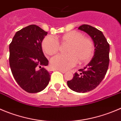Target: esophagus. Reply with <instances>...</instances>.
I'll return each mask as SVG.
<instances>
[{"label":"esophagus","mask_w":121,"mask_h":121,"mask_svg":"<svg viewBox=\"0 0 121 121\" xmlns=\"http://www.w3.org/2000/svg\"><path fill=\"white\" fill-rule=\"evenodd\" d=\"M58 71H60V72H61L62 73H65L66 72V71H64V70H58Z\"/></svg>","instance_id":"esophagus-1"}]
</instances>
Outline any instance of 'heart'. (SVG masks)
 <instances>
[{
	"label": "heart",
	"instance_id": "obj_1",
	"mask_svg": "<svg viewBox=\"0 0 121 121\" xmlns=\"http://www.w3.org/2000/svg\"><path fill=\"white\" fill-rule=\"evenodd\" d=\"M62 43H68L66 55H59L53 57L51 65L58 70H67L80 63L89 61L94 52V44L89 38L83 37L82 33L72 31L60 38ZM60 44L57 39L52 35L46 37L42 42L43 51L49 55H53L59 51Z\"/></svg>",
	"mask_w": 121,
	"mask_h": 121
}]
</instances>
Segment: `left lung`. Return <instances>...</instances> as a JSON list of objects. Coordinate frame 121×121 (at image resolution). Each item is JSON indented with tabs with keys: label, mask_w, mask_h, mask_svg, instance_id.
<instances>
[{
	"label": "left lung",
	"mask_w": 121,
	"mask_h": 121,
	"mask_svg": "<svg viewBox=\"0 0 121 121\" xmlns=\"http://www.w3.org/2000/svg\"><path fill=\"white\" fill-rule=\"evenodd\" d=\"M78 29L91 37L94 44V54L86 67L79 69L81 73L75 72L67 84L74 91L86 93L96 88L104 78L109 66L110 46L102 32L97 28L84 24Z\"/></svg>",
	"instance_id": "obj_1"
}]
</instances>
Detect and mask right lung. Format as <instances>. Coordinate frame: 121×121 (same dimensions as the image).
Returning a JSON list of instances; mask_svg holds the SVG:
<instances>
[{
    "instance_id": "obj_1",
    "label": "right lung",
    "mask_w": 121,
    "mask_h": 121,
    "mask_svg": "<svg viewBox=\"0 0 121 121\" xmlns=\"http://www.w3.org/2000/svg\"><path fill=\"white\" fill-rule=\"evenodd\" d=\"M48 34L36 25L18 31L9 44V65L12 75L25 91L35 93L49 84L50 74L44 68L49 61L43 52L41 43Z\"/></svg>"
}]
</instances>
